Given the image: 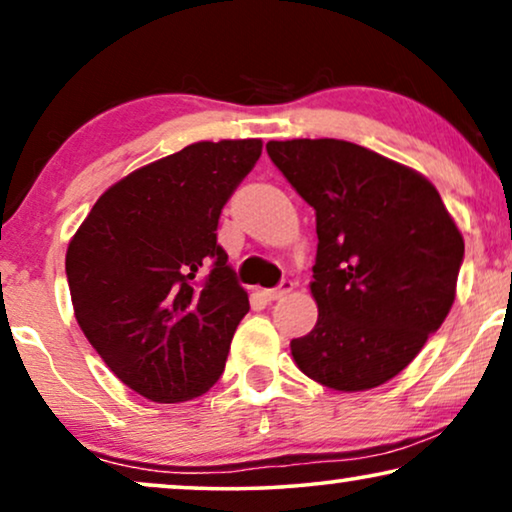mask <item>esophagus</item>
Returning a JSON list of instances; mask_svg holds the SVG:
<instances>
[{"label": "esophagus", "mask_w": 512, "mask_h": 512, "mask_svg": "<svg viewBox=\"0 0 512 512\" xmlns=\"http://www.w3.org/2000/svg\"><path fill=\"white\" fill-rule=\"evenodd\" d=\"M291 289H293L291 279H284V282L279 284V286H275V289H265L263 296L268 298V300H279V298H284L286 293H291Z\"/></svg>", "instance_id": "1"}]
</instances>
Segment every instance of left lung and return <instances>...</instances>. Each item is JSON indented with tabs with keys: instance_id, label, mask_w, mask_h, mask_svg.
I'll use <instances>...</instances> for the list:
<instances>
[{
	"instance_id": "1",
	"label": "left lung",
	"mask_w": 512,
	"mask_h": 512,
	"mask_svg": "<svg viewBox=\"0 0 512 512\" xmlns=\"http://www.w3.org/2000/svg\"><path fill=\"white\" fill-rule=\"evenodd\" d=\"M317 214L319 319L291 340L298 368L335 391L396 377L454 303L464 237L429 179L342 139L265 144Z\"/></svg>"
}]
</instances>
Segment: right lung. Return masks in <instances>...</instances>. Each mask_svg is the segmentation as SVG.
<instances>
[{"instance_id":"right-lung-1","label":"right lung","mask_w":512,"mask_h":512,"mask_svg":"<svg viewBox=\"0 0 512 512\" xmlns=\"http://www.w3.org/2000/svg\"><path fill=\"white\" fill-rule=\"evenodd\" d=\"M261 149V139L198 142L135 170L100 195L69 242L83 335L149 401L202 396L226 368L249 296L216 228Z\"/></svg>"}]
</instances>
